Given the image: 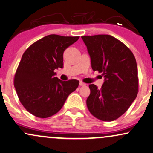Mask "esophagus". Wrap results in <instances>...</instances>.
Returning <instances> with one entry per match:
<instances>
[{"label": "esophagus", "instance_id": "1", "mask_svg": "<svg viewBox=\"0 0 153 153\" xmlns=\"http://www.w3.org/2000/svg\"><path fill=\"white\" fill-rule=\"evenodd\" d=\"M85 85H86L85 83L82 82V81H80V86H85Z\"/></svg>", "mask_w": 153, "mask_h": 153}]
</instances>
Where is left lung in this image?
<instances>
[{"mask_svg": "<svg viewBox=\"0 0 153 153\" xmlns=\"http://www.w3.org/2000/svg\"><path fill=\"white\" fill-rule=\"evenodd\" d=\"M90 56L92 68L104 77L101 89L89 85L87 107L97 119L114 121L130 107L138 92V68L132 51L108 34L81 36Z\"/></svg>", "mask_w": 153, "mask_h": 153, "instance_id": "8db88e82", "label": "left lung"}]
</instances>
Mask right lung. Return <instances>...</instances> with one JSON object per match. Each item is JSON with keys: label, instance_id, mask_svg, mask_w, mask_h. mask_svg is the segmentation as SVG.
Segmentation results:
<instances>
[{"label": "right lung", "instance_id": "add662e5", "mask_svg": "<svg viewBox=\"0 0 153 153\" xmlns=\"http://www.w3.org/2000/svg\"><path fill=\"white\" fill-rule=\"evenodd\" d=\"M79 36L50 34L34 42L23 53L14 86L23 107L32 115L48 118L59 112L79 81H62L54 70L63 66V51Z\"/></svg>", "mask_w": 153, "mask_h": 153}]
</instances>
